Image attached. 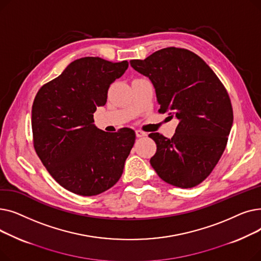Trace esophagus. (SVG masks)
I'll use <instances>...</instances> for the list:
<instances>
[{"mask_svg": "<svg viewBox=\"0 0 261 261\" xmlns=\"http://www.w3.org/2000/svg\"><path fill=\"white\" fill-rule=\"evenodd\" d=\"M135 134H136V136H138V138H144V136L147 135V133L142 131V130H136Z\"/></svg>", "mask_w": 261, "mask_h": 261, "instance_id": "esophagus-1", "label": "esophagus"}]
</instances>
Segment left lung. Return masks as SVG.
Masks as SVG:
<instances>
[{
	"label": "left lung",
	"instance_id": "obj_1",
	"mask_svg": "<svg viewBox=\"0 0 261 261\" xmlns=\"http://www.w3.org/2000/svg\"><path fill=\"white\" fill-rule=\"evenodd\" d=\"M155 90L159 112L179 119L171 140L150 133L156 152L150 164L163 181L180 188L203 182L220 160L232 126L228 94L212 68L185 48L167 47L131 60Z\"/></svg>",
	"mask_w": 261,
	"mask_h": 261
}]
</instances>
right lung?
Segmentation results:
<instances>
[{
    "instance_id": "right-lung-1",
    "label": "right lung",
    "mask_w": 261,
    "mask_h": 261,
    "mask_svg": "<svg viewBox=\"0 0 261 261\" xmlns=\"http://www.w3.org/2000/svg\"><path fill=\"white\" fill-rule=\"evenodd\" d=\"M129 66L85 57L68 64L41 88L32 109L34 147L50 175L79 196H96L122 174L135 132L108 133L94 125L93 114L107 102L108 90Z\"/></svg>"
}]
</instances>
